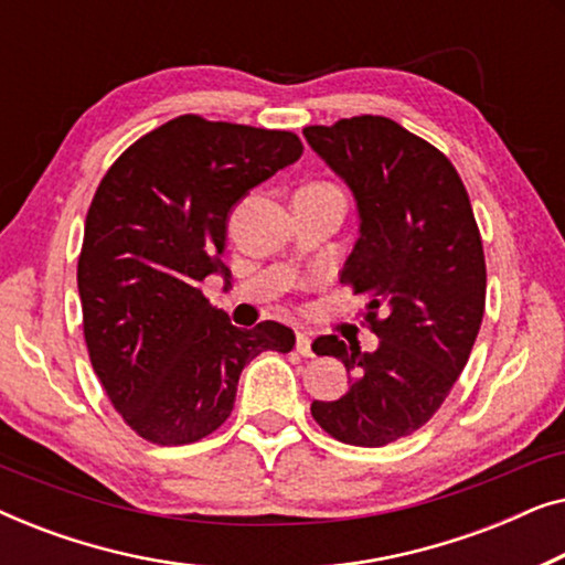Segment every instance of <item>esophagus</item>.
<instances>
[{"label":"esophagus","instance_id":"34e87169","mask_svg":"<svg viewBox=\"0 0 565 565\" xmlns=\"http://www.w3.org/2000/svg\"><path fill=\"white\" fill-rule=\"evenodd\" d=\"M296 350L303 354V358H313V347H311V337L308 334H298L296 337Z\"/></svg>","mask_w":565,"mask_h":565}]
</instances>
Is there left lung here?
<instances>
[{
  "label": "left lung",
  "instance_id": "1",
  "mask_svg": "<svg viewBox=\"0 0 565 565\" xmlns=\"http://www.w3.org/2000/svg\"><path fill=\"white\" fill-rule=\"evenodd\" d=\"M303 136L358 200L342 282L367 298L362 323L381 339L375 352L316 339L352 385L311 414L339 443L383 447L424 427L466 367L486 308L481 231L452 161L396 120L358 115Z\"/></svg>",
  "mask_w": 565,
  "mask_h": 565
}]
</instances>
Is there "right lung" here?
I'll return each mask as SVG.
<instances>
[{"label":"right lung","mask_w":565,"mask_h":565,"mask_svg":"<svg viewBox=\"0 0 565 565\" xmlns=\"http://www.w3.org/2000/svg\"><path fill=\"white\" fill-rule=\"evenodd\" d=\"M300 153L290 130L180 115L130 143L99 180L76 265L84 342L115 412L146 443L213 435L246 362L296 344L277 321L234 327L200 282L228 275L231 207Z\"/></svg>","instance_id":"1"}]
</instances>
